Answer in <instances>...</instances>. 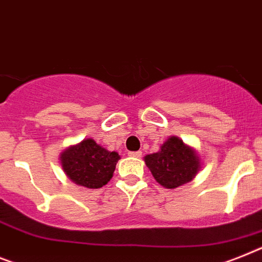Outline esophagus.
<instances>
[{
    "instance_id": "obj_1",
    "label": "esophagus",
    "mask_w": 262,
    "mask_h": 262,
    "mask_svg": "<svg viewBox=\"0 0 262 262\" xmlns=\"http://www.w3.org/2000/svg\"><path fill=\"white\" fill-rule=\"evenodd\" d=\"M129 156H130V157H135V158H140L142 156V153L140 150H138V151H129Z\"/></svg>"
}]
</instances>
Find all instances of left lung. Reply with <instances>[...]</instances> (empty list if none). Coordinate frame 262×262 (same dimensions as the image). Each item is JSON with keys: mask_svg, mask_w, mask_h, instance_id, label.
Returning a JSON list of instances; mask_svg holds the SVG:
<instances>
[{"mask_svg": "<svg viewBox=\"0 0 262 262\" xmlns=\"http://www.w3.org/2000/svg\"><path fill=\"white\" fill-rule=\"evenodd\" d=\"M145 164L160 185L168 189L192 181L200 170V160L179 137H170L158 153L145 156Z\"/></svg>", "mask_w": 262, "mask_h": 262, "instance_id": "left-lung-1", "label": "left lung"}]
</instances>
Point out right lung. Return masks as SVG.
Masks as SVG:
<instances>
[{"mask_svg": "<svg viewBox=\"0 0 262 262\" xmlns=\"http://www.w3.org/2000/svg\"><path fill=\"white\" fill-rule=\"evenodd\" d=\"M118 160V153L107 151L92 138L70 146L61 155V165L68 177L77 185L89 189L106 185Z\"/></svg>", "mask_w": 262, "mask_h": 262, "instance_id": "right-lung-1", "label": "right lung"}]
</instances>
